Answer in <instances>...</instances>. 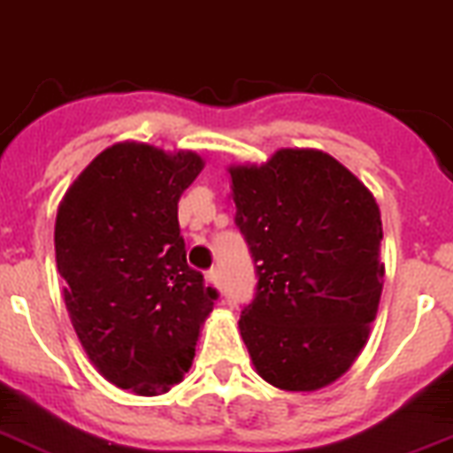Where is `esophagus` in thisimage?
<instances>
[{"label":"esophagus","instance_id":"esophagus-1","mask_svg":"<svg viewBox=\"0 0 453 453\" xmlns=\"http://www.w3.org/2000/svg\"><path fill=\"white\" fill-rule=\"evenodd\" d=\"M204 280H207V285H211V288H219L220 285V276H219V269H209L207 276H204Z\"/></svg>","mask_w":453,"mask_h":453}]
</instances>
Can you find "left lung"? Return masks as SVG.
<instances>
[{
  "label": "left lung",
  "mask_w": 453,
  "mask_h": 453,
  "mask_svg": "<svg viewBox=\"0 0 453 453\" xmlns=\"http://www.w3.org/2000/svg\"><path fill=\"white\" fill-rule=\"evenodd\" d=\"M230 177L234 223L257 276L239 318L250 359L279 389H320L355 362L378 313V203L315 150H280L260 168H230Z\"/></svg>",
  "instance_id": "left-lung-1"
}]
</instances>
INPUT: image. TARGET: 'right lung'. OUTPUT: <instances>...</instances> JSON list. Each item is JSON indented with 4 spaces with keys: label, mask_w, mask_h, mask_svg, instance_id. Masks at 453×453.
Returning a JSON list of instances; mask_svg holds the SVG:
<instances>
[{
    "label": "right lung",
    "mask_w": 453,
    "mask_h": 453,
    "mask_svg": "<svg viewBox=\"0 0 453 453\" xmlns=\"http://www.w3.org/2000/svg\"><path fill=\"white\" fill-rule=\"evenodd\" d=\"M203 170L193 151L119 142L68 188L55 223L57 269L80 343L121 389L158 394L191 368L219 290L188 267L177 203Z\"/></svg>",
    "instance_id": "1"
}]
</instances>
